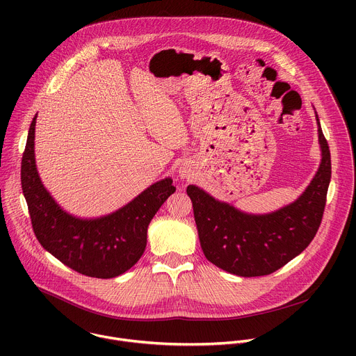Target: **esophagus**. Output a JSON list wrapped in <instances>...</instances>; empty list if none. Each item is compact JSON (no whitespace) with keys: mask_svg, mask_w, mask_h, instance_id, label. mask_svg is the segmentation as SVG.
Segmentation results:
<instances>
[{"mask_svg":"<svg viewBox=\"0 0 356 356\" xmlns=\"http://www.w3.org/2000/svg\"><path fill=\"white\" fill-rule=\"evenodd\" d=\"M181 176H183V177H186V172H183V170H181Z\"/></svg>","mask_w":356,"mask_h":356,"instance_id":"esophagus-1","label":"esophagus"}]
</instances>
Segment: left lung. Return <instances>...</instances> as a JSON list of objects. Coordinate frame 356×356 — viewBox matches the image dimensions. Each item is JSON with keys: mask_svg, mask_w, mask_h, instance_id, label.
<instances>
[{"mask_svg": "<svg viewBox=\"0 0 356 356\" xmlns=\"http://www.w3.org/2000/svg\"><path fill=\"white\" fill-rule=\"evenodd\" d=\"M318 138L323 161L316 177L297 201L276 213L248 216L195 186L187 187L200 243L211 264L243 277L265 276L310 245L323 220L331 180V154L320 121Z\"/></svg>", "mask_w": 356, "mask_h": 356, "instance_id": "obj_1", "label": "left lung"}]
</instances>
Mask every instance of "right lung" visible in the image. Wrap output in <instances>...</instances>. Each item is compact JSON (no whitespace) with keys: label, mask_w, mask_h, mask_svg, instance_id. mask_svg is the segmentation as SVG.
<instances>
[{"label":"right lung","mask_w":356,"mask_h":356,"mask_svg":"<svg viewBox=\"0 0 356 356\" xmlns=\"http://www.w3.org/2000/svg\"><path fill=\"white\" fill-rule=\"evenodd\" d=\"M33 117L21 162V184L32 229L39 243L70 269L98 279H111L131 269L146 246L147 225L170 194L172 179L152 184L129 204L98 220L66 214L42 186L36 172Z\"/></svg>","instance_id":"obj_1"}]
</instances>
